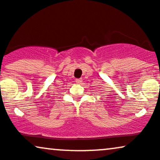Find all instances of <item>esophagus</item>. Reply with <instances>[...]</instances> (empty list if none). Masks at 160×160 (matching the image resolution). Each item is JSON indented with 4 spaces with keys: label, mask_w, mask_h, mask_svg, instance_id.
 Wrapping results in <instances>:
<instances>
[{
    "label": "esophagus",
    "mask_w": 160,
    "mask_h": 160,
    "mask_svg": "<svg viewBox=\"0 0 160 160\" xmlns=\"http://www.w3.org/2000/svg\"><path fill=\"white\" fill-rule=\"evenodd\" d=\"M76 83H78V84L82 83V78H76Z\"/></svg>",
    "instance_id": "34e87169"
}]
</instances>
